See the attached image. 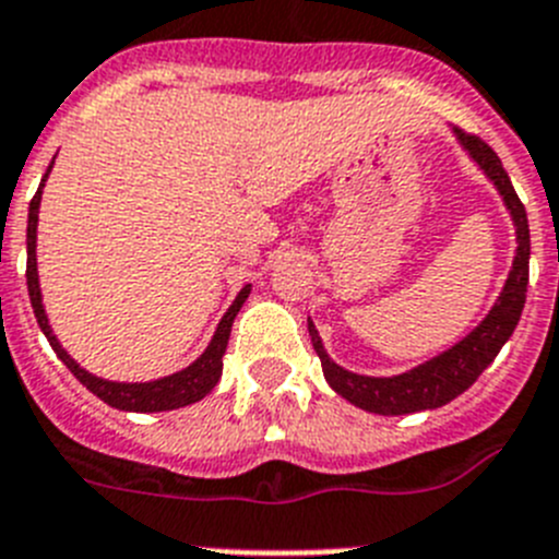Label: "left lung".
Wrapping results in <instances>:
<instances>
[{
  "label": "left lung",
  "mask_w": 559,
  "mask_h": 559,
  "mask_svg": "<svg viewBox=\"0 0 559 559\" xmlns=\"http://www.w3.org/2000/svg\"><path fill=\"white\" fill-rule=\"evenodd\" d=\"M461 145L473 154V159L484 168L495 188L501 191L503 202H507L509 213H512L514 227H518V252H514L512 273H509L507 286H503L501 298L492 307V312L484 318V323L467 337L448 348L444 354L433 357L425 366L414 368V371L400 373V377H362V373H352L346 368H340L337 362L329 360V354L323 352L318 332H314L312 320H309V337L323 366V377L329 385L337 391L343 400L352 405L362 407L368 414L380 416H402L416 414V411H430V407L448 405L459 394H464L484 368L495 360V354L501 352V346L512 337L518 320H521L523 304H526V286H528V219L526 207L514 193L509 174L503 171L498 154L484 143L481 138L455 129Z\"/></svg>",
  "instance_id": "1"
}]
</instances>
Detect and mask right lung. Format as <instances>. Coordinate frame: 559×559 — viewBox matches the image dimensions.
I'll return each instance as SVG.
<instances>
[{"instance_id":"right-lung-1","label":"right lung","mask_w":559,"mask_h":559,"mask_svg":"<svg viewBox=\"0 0 559 559\" xmlns=\"http://www.w3.org/2000/svg\"><path fill=\"white\" fill-rule=\"evenodd\" d=\"M50 168H47V174H50ZM45 179H41L36 197L31 199V213H27V293H31V304H33V312H36L38 326H41L45 337L50 340V346L52 352L58 354V360L64 362V366L75 373L78 380L90 388L92 394L98 396V400H104L106 405L118 407V411H138V414L174 411V407L193 405V402H199L205 394H211L213 385H216L222 377V357H225L227 340H230L233 320H236L241 304H245L247 295H250V286H245V289L239 293V298L233 300V307L227 309L219 329H216V334H213L211 346H207L205 354H202L193 366H188L186 371H177L171 373V377H163V380H154V382H109V380H100V377H92L90 371H84V368L78 366L70 354L61 348V343H58L56 334H52L50 323H47L45 307H41V289H38V270H36V225H38V202H41Z\"/></svg>"}]
</instances>
